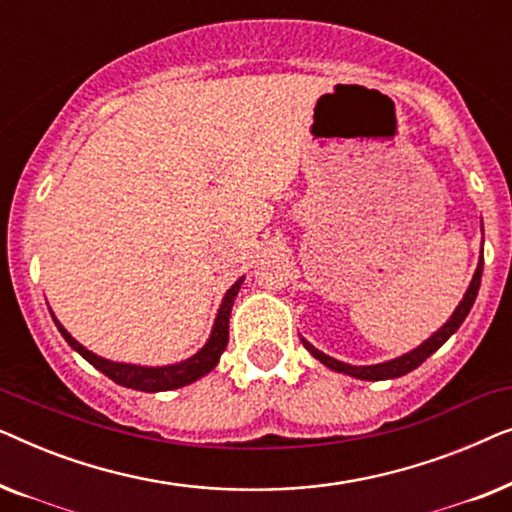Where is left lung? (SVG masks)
Wrapping results in <instances>:
<instances>
[{
	"mask_svg": "<svg viewBox=\"0 0 512 512\" xmlns=\"http://www.w3.org/2000/svg\"><path fill=\"white\" fill-rule=\"evenodd\" d=\"M480 279H482V256H480V261H478V268H475V275L471 279V284H468L464 298H461V303L457 305V310L452 312V317L447 319L445 324L440 326L438 331L431 335V338H426L422 345L415 347L408 354L396 356V359H391V361L375 363V366H352V363L338 361V359H333V356L319 352V349L314 347V345H310V342H307L305 338H300V340H303L305 349L314 356V359L321 361V363H324V366H328L331 370H335V373H345L349 377H356V380H368V382L394 380V377L408 375L410 370H415V368L422 366V363L429 359V356L436 352V349L443 347L445 342L450 340L454 333H457V328L464 324V319L468 317V312H471L475 298H478Z\"/></svg>",
	"mask_w": 512,
	"mask_h": 512,
	"instance_id": "obj_1",
	"label": "left lung"
}]
</instances>
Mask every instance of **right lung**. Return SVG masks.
<instances>
[{"mask_svg": "<svg viewBox=\"0 0 512 512\" xmlns=\"http://www.w3.org/2000/svg\"><path fill=\"white\" fill-rule=\"evenodd\" d=\"M244 282V277L237 279V282L230 286L223 296L219 312H216L212 333H209V340L205 342V347L198 349L191 359L179 361V363H170V366H137V363H118V361H109L104 356H97L81 345L79 340H74L72 335L67 333V328L60 324L58 319L53 321L58 326V331L62 333V338L67 340V345L79 352L83 359H86L90 366H95L100 373H104L109 380H114L116 384L128 389H137V391H149V394H156V391H170V389H179L186 387V384H193L200 377H205L209 370H214L216 363H219L223 349L228 345V321H230V310H233V303L237 298V291Z\"/></svg>", "mask_w": 512, "mask_h": 512, "instance_id": "add662e5", "label": "right lung"}]
</instances>
